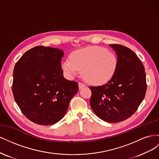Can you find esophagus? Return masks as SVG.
<instances>
[{
  "label": "esophagus",
  "mask_w": 159,
  "mask_h": 159,
  "mask_svg": "<svg viewBox=\"0 0 159 159\" xmlns=\"http://www.w3.org/2000/svg\"><path fill=\"white\" fill-rule=\"evenodd\" d=\"M78 85H79V88H80V89H82V88H85V86H86L85 84H83V83H81V82H80Z\"/></svg>",
  "instance_id": "34e87169"
}]
</instances>
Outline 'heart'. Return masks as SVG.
<instances>
[{
  "mask_svg": "<svg viewBox=\"0 0 159 159\" xmlns=\"http://www.w3.org/2000/svg\"><path fill=\"white\" fill-rule=\"evenodd\" d=\"M70 60L61 61V68L70 78L82 70L88 82L102 85L113 78L118 66V60L113 52L105 48L91 46L71 52Z\"/></svg>",
  "mask_w": 159,
  "mask_h": 159,
  "instance_id": "1",
  "label": "heart"
}]
</instances>
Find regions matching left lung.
<instances>
[{
  "label": "left lung",
  "instance_id": "left-lung-1",
  "mask_svg": "<svg viewBox=\"0 0 159 159\" xmlns=\"http://www.w3.org/2000/svg\"><path fill=\"white\" fill-rule=\"evenodd\" d=\"M117 56L116 71L107 84L90 86V106L95 114L108 123L124 121L136 111L145 98V68L135 53L119 44H110Z\"/></svg>",
  "mask_w": 159,
  "mask_h": 159
}]
</instances>
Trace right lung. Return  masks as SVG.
Masks as SVG:
<instances>
[{
    "label": "right lung",
    "instance_id": "right-lung-1",
    "mask_svg": "<svg viewBox=\"0 0 159 159\" xmlns=\"http://www.w3.org/2000/svg\"><path fill=\"white\" fill-rule=\"evenodd\" d=\"M64 52L36 46L24 54L13 71L12 93L22 113L31 121L51 125L63 118L78 84L63 75Z\"/></svg>",
    "mask_w": 159,
    "mask_h": 159
}]
</instances>
